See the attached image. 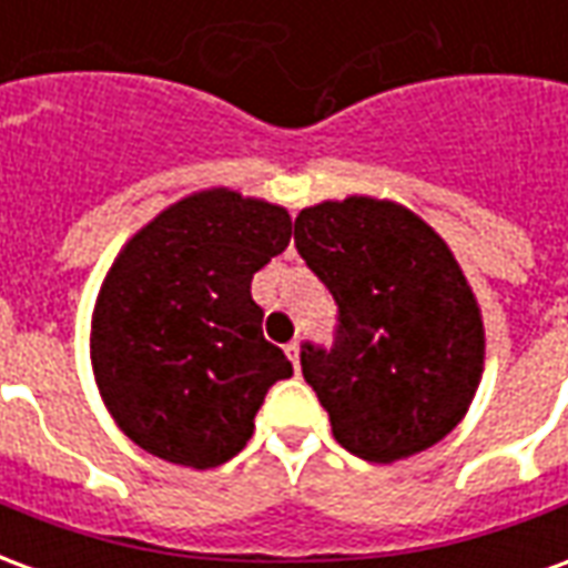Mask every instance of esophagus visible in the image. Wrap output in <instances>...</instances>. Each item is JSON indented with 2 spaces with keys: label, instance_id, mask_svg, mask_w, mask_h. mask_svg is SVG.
<instances>
[{
  "label": "esophagus",
  "instance_id": "34e87169",
  "mask_svg": "<svg viewBox=\"0 0 568 568\" xmlns=\"http://www.w3.org/2000/svg\"><path fill=\"white\" fill-rule=\"evenodd\" d=\"M285 353H288V358H292V365H295V371H297V365H301V344H297V341L285 344Z\"/></svg>",
  "mask_w": 568,
  "mask_h": 568
}]
</instances>
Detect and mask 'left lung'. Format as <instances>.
Here are the masks:
<instances>
[{
    "mask_svg": "<svg viewBox=\"0 0 568 568\" xmlns=\"http://www.w3.org/2000/svg\"><path fill=\"white\" fill-rule=\"evenodd\" d=\"M295 246L337 304L334 344L301 346L334 438L395 463L450 435L484 371V322L447 243L389 200L346 197L295 219Z\"/></svg>",
    "mask_w": 568,
    "mask_h": 568,
    "instance_id": "8db88e82",
    "label": "left lung"
}]
</instances>
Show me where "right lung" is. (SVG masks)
I'll return each mask as SVG.
<instances>
[{"label":"right lung","instance_id":"obj_1","mask_svg":"<svg viewBox=\"0 0 568 568\" xmlns=\"http://www.w3.org/2000/svg\"><path fill=\"white\" fill-rule=\"evenodd\" d=\"M292 240L283 206L215 187L179 200L118 255L93 310L97 386L121 432L166 463L246 447L292 362L264 341L252 276Z\"/></svg>","mask_w":568,"mask_h":568}]
</instances>
